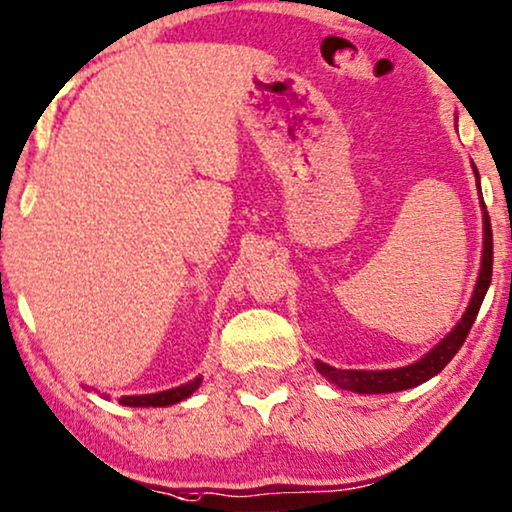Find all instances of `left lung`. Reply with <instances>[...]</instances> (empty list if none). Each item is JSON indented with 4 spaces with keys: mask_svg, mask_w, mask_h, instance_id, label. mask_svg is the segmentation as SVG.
Masks as SVG:
<instances>
[{
    "mask_svg": "<svg viewBox=\"0 0 512 512\" xmlns=\"http://www.w3.org/2000/svg\"><path fill=\"white\" fill-rule=\"evenodd\" d=\"M475 169V167H473ZM477 185H480V174H477ZM491 265H494V242H491V223L487 207H484V254H482V270L480 280H477L475 294L470 298L468 310L463 313L461 322L451 329V334L444 338L440 345H435L433 350L421 360L409 364V367L400 369H388V371H355V369H336L329 367L317 360L315 367L322 376H327L329 381H334L338 388L353 390V393L362 395H376V393H397V390H407L414 386H421L428 378L440 374V371L451 362V357L461 350L463 341H466L470 327H473L477 313H480V305L487 294L489 282H491Z\"/></svg>",
    "mask_w": 512,
    "mask_h": 512,
    "instance_id": "left-lung-1",
    "label": "left lung"
}]
</instances>
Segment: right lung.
Masks as SVG:
<instances>
[{
	"instance_id": "right-lung-1",
	"label": "right lung",
	"mask_w": 512,
	"mask_h": 512,
	"mask_svg": "<svg viewBox=\"0 0 512 512\" xmlns=\"http://www.w3.org/2000/svg\"><path fill=\"white\" fill-rule=\"evenodd\" d=\"M202 383V378H195V381H188L185 386L164 390V393H152V395H131V397H122V404L126 407H169V404H176L190 397Z\"/></svg>"
}]
</instances>
